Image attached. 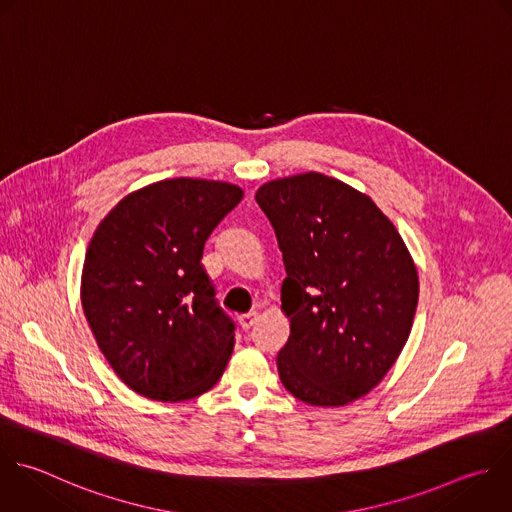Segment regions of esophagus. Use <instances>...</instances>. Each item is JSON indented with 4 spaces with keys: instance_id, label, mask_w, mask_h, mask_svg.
Listing matches in <instances>:
<instances>
[{
    "instance_id": "34e87169",
    "label": "esophagus",
    "mask_w": 512,
    "mask_h": 512,
    "mask_svg": "<svg viewBox=\"0 0 512 512\" xmlns=\"http://www.w3.org/2000/svg\"><path fill=\"white\" fill-rule=\"evenodd\" d=\"M256 318H258V314H256V312L240 314V316H238V324L242 326V330H250V328L256 324Z\"/></svg>"
}]
</instances>
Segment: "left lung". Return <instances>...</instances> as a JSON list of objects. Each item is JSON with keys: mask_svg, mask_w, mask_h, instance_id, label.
I'll return each instance as SVG.
<instances>
[{"mask_svg": "<svg viewBox=\"0 0 512 512\" xmlns=\"http://www.w3.org/2000/svg\"><path fill=\"white\" fill-rule=\"evenodd\" d=\"M256 202L282 250L290 336L276 364L312 406L368 394L402 352L416 304V266L394 224L348 184L318 172L272 180Z\"/></svg>", "mask_w": 512, "mask_h": 512, "instance_id": "1", "label": "left lung"}]
</instances>
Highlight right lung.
Listing matches in <instances>:
<instances>
[{
	"instance_id": "add662e5",
	"label": "right lung",
	"mask_w": 512,
	"mask_h": 512,
	"mask_svg": "<svg viewBox=\"0 0 512 512\" xmlns=\"http://www.w3.org/2000/svg\"><path fill=\"white\" fill-rule=\"evenodd\" d=\"M242 196L226 182L162 180L100 222L82 270V306L106 360L134 392L180 402L220 380L236 326L202 256Z\"/></svg>"
}]
</instances>
